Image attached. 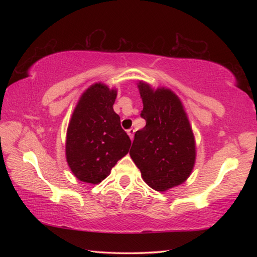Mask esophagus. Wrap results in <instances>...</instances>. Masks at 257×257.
Returning <instances> with one entry per match:
<instances>
[{"label":"esophagus","mask_w":257,"mask_h":257,"mask_svg":"<svg viewBox=\"0 0 257 257\" xmlns=\"http://www.w3.org/2000/svg\"><path fill=\"white\" fill-rule=\"evenodd\" d=\"M127 133H128V135H129V137H130V139H134V136H135V129H133V128H130V129H128L127 130Z\"/></svg>","instance_id":"1"}]
</instances>
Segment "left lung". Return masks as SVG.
<instances>
[{
    "label": "left lung",
    "mask_w": 257,
    "mask_h": 257,
    "mask_svg": "<svg viewBox=\"0 0 257 257\" xmlns=\"http://www.w3.org/2000/svg\"><path fill=\"white\" fill-rule=\"evenodd\" d=\"M145 127L135 134L129 155L145 182L156 191L183 183L193 170L195 141L187 113L171 89L139 81Z\"/></svg>",
    "instance_id": "8db88e82"
}]
</instances>
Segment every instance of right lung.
I'll return each mask as SVG.
<instances>
[{
  "mask_svg": "<svg viewBox=\"0 0 257 257\" xmlns=\"http://www.w3.org/2000/svg\"><path fill=\"white\" fill-rule=\"evenodd\" d=\"M116 89L101 83L84 91L70 118L66 136V160L78 180L97 184L129 152V136L113 111Z\"/></svg>",
  "mask_w": 257,
  "mask_h": 257,
  "instance_id": "1",
  "label": "right lung"
}]
</instances>
